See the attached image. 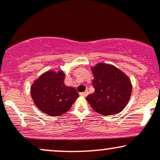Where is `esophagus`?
<instances>
[{"label":"esophagus","instance_id":"obj_1","mask_svg":"<svg viewBox=\"0 0 160 160\" xmlns=\"http://www.w3.org/2000/svg\"><path fill=\"white\" fill-rule=\"evenodd\" d=\"M88 94H89L88 91H85V92H80V95H81V96H83V97H86L88 95Z\"/></svg>","mask_w":160,"mask_h":160}]
</instances>
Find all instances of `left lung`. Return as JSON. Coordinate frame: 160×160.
<instances>
[{"label": "left lung", "mask_w": 160, "mask_h": 160, "mask_svg": "<svg viewBox=\"0 0 160 160\" xmlns=\"http://www.w3.org/2000/svg\"><path fill=\"white\" fill-rule=\"evenodd\" d=\"M95 92L86 97L90 106L99 114L110 116L126 108L132 95V85L123 71L114 65L99 62L92 66Z\"/></svg>", "instance_id": "obj_1"}]
</instances>
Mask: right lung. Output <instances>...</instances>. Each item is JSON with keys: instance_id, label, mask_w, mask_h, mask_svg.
Listing matches in <instances>:
<instances>
[{"instance_id": "obj_1", "label": "right lung", "mask_w": 160, "mask_h": 160, "mask_svg": "<svg viewBox=\"0 0 160 160\" xmlns=\"http://www.w3.org/2000/svg\"><path fill=\"white\" fill-rule=\"evenodd\" d=\"M65 74L62 70L47 71L34 80L31 95L36 107L52 117L65 113L79 97L75 88L65 84Z\"/></svg>"}]
</instances>
